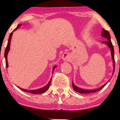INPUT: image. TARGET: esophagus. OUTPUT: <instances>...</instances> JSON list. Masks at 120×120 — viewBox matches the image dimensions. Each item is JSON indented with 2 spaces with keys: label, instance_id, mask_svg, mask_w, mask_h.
<instances>
[{
  "label": "esophagus",
  "instance_id": "34e87169",
  "mask_svg": "<svg viewBox=\"0 0 120 120\" xmlns=\"http://www.w3.org/2000/svg\"><path fill=\"white\" fill-rule=\"evenodd\" d=\"M62 59L64 60L69 61L70 59V57L69 56V54L67 53H64L62 56Z\"/></svg>",
  "mask_w": 120,
  "mask_h": 120
}]
</instances>
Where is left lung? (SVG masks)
<instances>
[{
	"instance_id": "left-lung-1",
	"label": "left lung",
	"mask_w": 120,
	"mask_h": 120,
	"mask_svg": "<svg viewBox=\"0 0 120 120\" xmlns=\"http://www.w3.org/2000/svg\"><path fill=\"white\" fill-rule=\"evenodd\" d=\"M101 36H103L105 38H106L107 40L106 41H104L103 42V43H104L105 44L109 46V48L111 50V56H112V61H113V75L114 72V70H115V61H114V47L112 43L111 40V36H110V34L109 33V32L106 31V30H104V28L103 29L102 32H101ZM110 80L109 79L108 82H107L106 84H105L104 85H103V86H101V87H99V88H97L96 89H83V88H79V87L76 86V85H75L74 82H72V88L74 90L76 91V92L79 93L80 94H89V93H95L97 91H99V90H101V88H103L105 85L107 84V83Z\"/></svg>"
}]
</instances>
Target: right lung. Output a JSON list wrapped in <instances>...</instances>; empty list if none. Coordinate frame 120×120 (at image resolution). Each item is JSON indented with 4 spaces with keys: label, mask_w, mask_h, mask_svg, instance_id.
Listing matches in <instances>:
<instances>
[{
    "label": "right lung",
    "mask_w": 120,
    "mask_h": 120,
    "mask_svg": "<svg viewBox=\"0 0 120 120\" xmlns=\"http://www.w3.org/2000/svg\"><path fill=\"white\" fill-rule=\"evenodd\" d=\"M22 24H19L18 26H17L15 30H14V31L11 32V33L10 34V35L9 36V38H8V43H7V47L6 48V50L5 51V59H6V68H8V61H7V55L8 53V52L10 50V45H11V37L12 35H13V32L17 30L18 28H19V27L20 26H21ZM56 67V66H54L53 67V70H52V74L53 73V71L55 69V68ZM51 80H52V78L50 80L49 82L48 83V84L46 85L43 87H42L41 88L38 89H35V90H27V89H25L23 88H21L20 87H18L19 89H22V90H23L24 92H28L29 93H31V94H42V93H43L44 92H45L46 90H48L49 89V88L50 87L51 82Z\"/></svg>",
    "instance_id": "1"
}]
</instances>
